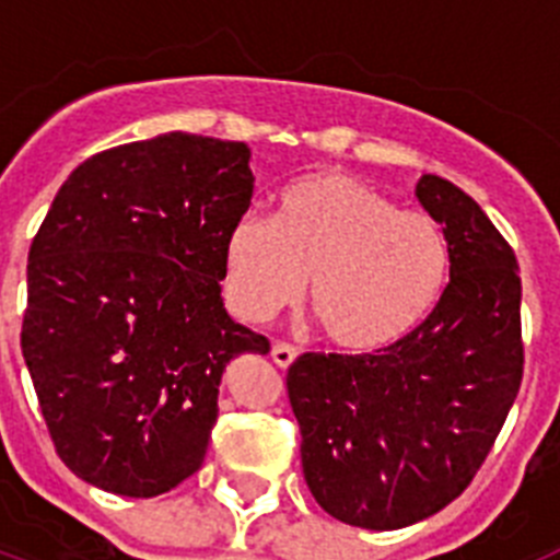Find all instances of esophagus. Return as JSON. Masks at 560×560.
<instances>
[{
    "mask_svg": "<svg viewBox=\"0 0 560 560\" xmlns=\"http://www.w3.org/2000/svg\"><path fill=\"white\" fill-rule=\"evenodd\" d=\"M294 359H296V350L291 348V345H285V341H277L275 348H271V361H275L280 370H289L291 364H294Z\"/></svg>",
    "mask_w": 560,
    "mask_h": 560,
    "instance_id": "obj_1",
    "label": "esophagus"
}]
</instances>
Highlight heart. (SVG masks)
I'll use <instances>...</instances> for the list:
<instances>
[{"mask_svg":"<svg viewBox=\"0 0 560 560\" xmlns=\"http://www.w3.org/2000/svg\"><path fill=\"white\" fill-rule=\"evenodd\" d=\"M452 271L443 226L400 210L345 171H316L280 192L277 219L244 212L224 235V296L244 323L294 308L308 291L325 339L375 353L434 311Z\"/></svg>","mask_w":560,"mask_h":560,"instance_id":"1","label":"heart"}]
</instances>
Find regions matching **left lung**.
Instances as JSON below:
<instances>
[{"label": "left lung", "mask_w": 560, "mask_h": 560, "mask_svg": "<svg viewBox=\"0 0 560 560\" xmlns=\"http://www.w3.org/2000/svg\"><path fill=\"white\" fill-rule=\"evenodd\" d=\"M443 226L452 271L398 345L303 353L289 368L303 474L325 513L364 530L434 516L471 485L522 387V280L482 207L440 176L415 187Z\"/></svg>", "instance_id": "8db88e82"}]
</instances>
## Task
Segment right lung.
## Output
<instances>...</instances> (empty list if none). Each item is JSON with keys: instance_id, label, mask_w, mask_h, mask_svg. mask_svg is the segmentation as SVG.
Here are the masks:
<instances>
[{"instance_id": "add662e5", "label": "right lung", "mask_w": 560, "mask_h": 560, "mask_svg": "<svg viewBox=\"0 0 560 560\" xmlns=\"http://www.w3.org/2000/svg\"><path fill=\"white\" fill-rule=\"evenodd\" d=\"M244 142L171 131L69 173L27 264L22 353L58 457L120 497L205 463L219 384L269 339L221 300L224 235L249 210Z\"/></svg>"}]
</instances>
